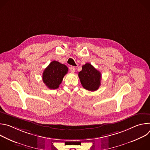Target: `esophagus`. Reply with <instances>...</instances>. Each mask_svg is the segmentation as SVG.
<instances>
[{"label":"esophagus","instance_id":"obj_1","mask_svg":"<svg viewBox=\"0 0 150 150\" xmlns=\"http://www.w3.org/2000/svg\"><path fill=\"white\" fill-rule=\"evenodd\" d=\"M70 71L72 73H74L75 72V67H70Z\"/></svg>","mask_w":150,"mask_h":150}]
</instances>
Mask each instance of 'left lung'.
<instances>
[{"label":"left lung","mask_w":150,"mask_h":150,"mask_svg":"<svg viewBox=\"0 0 150 150\" xmlns=\"http://www.w3.org/2000/svg\"><path fill=\"white\" fill-rule=\"evenodd\" d=\"M78 76L82 87L88 91H96L100 86L101 74L89 63L82 66Z\"/></svg>","instance_id":"1"}]
</instances>
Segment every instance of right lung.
<instances>
[{
	"label": "right lung",
	"instance_id": "1",
	"mask_svg": "<svg viewBox=\"0 0 150 150\" xmlns=\"http://www.w3.org/2000/svg\"><path fill=\"white\" fill-rule=\"evenodd\" d=\"M68 72L65 65L57 61H52L42 73V81L49 89H57Z\"/></svg>",
	"mask_w": 150,
	"mask_h": 150
}]
</instances>
